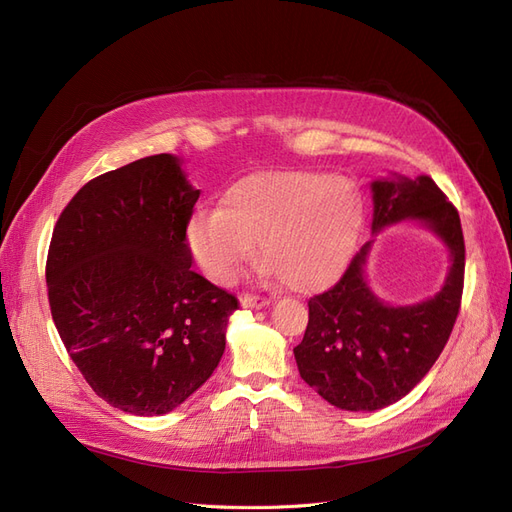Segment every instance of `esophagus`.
Wrapping results in <instances>:
<instances>
[{
  "label": "esophagus",
  "instance_id": "1",
  "mask_svg": "<svg viewBox=\"0 0 512 512\" xmlns=\"http://www.w3.org/2000/svg\"><path fill=\"white\" fill-rule=\"evenodd\" d=\"M242 308H251V310H259V308H266L270 304L268 297H261V295H253V293H246L242 299H240Z\"/></svg>",
  "mask_w": 512,
  "mask_h": 512
}]
</instances>
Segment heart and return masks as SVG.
I'll return each mask as SVG.
<instances>
[{
	"label": "heart",
	"instance_id": "obj_1",
	"mask_svg": "<svg viewBox=\"0 0 512 512\" xmlns=\"http://www.w3.org/2000/svg\"><path fill=\"white\" fill-rule=\"evenodd\" d=\"M361 221V196L348 179L266 170L236 181L223 208L194 215L187 244L208 278L232 282L259 242L270 272L295 291H316L346 268Z\"/></svg>",
	"mask_w": 512,
	"mask_h": 512
}]
</instances>
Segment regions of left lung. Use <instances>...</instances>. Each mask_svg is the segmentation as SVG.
Here are the masks:
<instances>
[{"label": "left lung", "mask_w": 512, "mask_h": 512, "mask_svg": "<svg viewBox=\"0 0 512 512\" xmlns=\"http://www.w3.org/2000/svg\"><path fill=\"white\" fill-rule=\"evenodd\" d=\"M373 232L413 219L451 253L443 289L413 306H388L365 280L373 240L358 251L335 285L310 297L306 335L293 350L299 375L323 399L346 411H375L401 401L443 352L462 304L464 234L460 215L428 175L377 179Z\"/></svg>", "instance_id": "obj_1"}]
</instances>
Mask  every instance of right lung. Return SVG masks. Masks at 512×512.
<instances>
[{
  "instance_id": "add662e5",
  "label": "right lung",
  "mask_w": 512,
  "mask_h": 512,
  "mask_svg": "<svg viewBox=\"0 0 512 512\" xmlns=\"http://www.w3.org/2000/svg\"><path fill=\"white\" fill-rule=\"evenodd\" d=\"M198 198L179 158L147 156L88 181L54 225L52 320L84 380L120 411H173L223 356L238 299L192 270Z\"/></svg>"
}]
</instances>
